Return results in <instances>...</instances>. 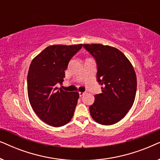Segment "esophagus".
Instances as JSON below:
<instances>
[{
  "label": "esophagus",
  "instance_id": "esophagus-1",
  "mask_svg": "<svg viewBox=\"0 0 160 160\" xmlns=\"http://www.w3.org/2000/svg\"><path fill=\"white\" fill-rule=\"evenodd\" d=\"M84 94H85V92H79V97H82V96L84 95Z\"/></svg>",
  "mask_w": 160,
  "mask_h": 160
}]
</instances>
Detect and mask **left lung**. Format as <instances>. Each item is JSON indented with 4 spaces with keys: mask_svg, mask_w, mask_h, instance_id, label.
Segmentation results:
<instances>
[{
    "mask_svg": "<svg viewBox=\"0 0 160 160\" xmlns=\"http://www.w3.org/2000/svg\"><path fill=\"white\" fill-rule=\"evenodd\" d=\"M95 59L97 79L102 93L95 95L89 107L96 122L111 125L125 117L132 106L137 89V78L132 64L119 49L99 43L83 44Z\"/></svg>",
    "mask_w": 160,
    "mask_h": 160,
    "instance_id": "left-lung-1",
    "label": "left lung"
}]
</instances>
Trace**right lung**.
<instances>
[{"instance_id": "right-lung-1", "label": "right lung", "mask_w": 160, "mask_h": 160, "mask_svg": "<svg viewBox=\"0 0 160 160\" xmlns=\"http://www.w3.org/2000/svg\"><path fill=\"white\" fill-rule=\"evenodd\" d=\"M82 44L52 45L43 49L30 63L28 74V94L30 103L43 122L55 127L71 121L79 94L58 89L71 59Z\"/></svg>"}]
</instances>
